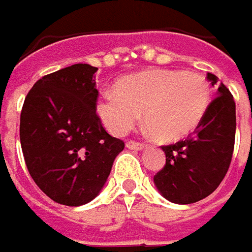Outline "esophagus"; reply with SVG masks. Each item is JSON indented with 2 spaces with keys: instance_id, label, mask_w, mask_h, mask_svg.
<instances>
[{
  "instance_id": "34e87169",
  "label": "esophagus",
  "mask_w": 252,
  "mask_h": 252,
  "mask_svg": "<svg viewBox=\"0 0 252 252\" xmlns=\"http://www.w3.org/2000/svg\"><path fill=\"white\" fill-rule=\"evenodd\" d=\"M126 147L130 148V150H143L146 147V144L144 143H140V141H134V140H129L126 143Z\"/></svg>"
}]
</instances>
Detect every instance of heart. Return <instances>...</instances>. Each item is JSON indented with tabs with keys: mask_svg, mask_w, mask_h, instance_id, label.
<instances>
[{
	"mask_svg": "<svg viewBox=\"0 0 252 252\" xmlns=\"http://www.w3.org/2000/svg\"><path fill=\"white\" fill-rule=\"evenodd\" d=\"M209 87L194 72L150 69L125 76L116 91L105 90L97 101V114L112 134L122 136L140 121L161 141L189 136L205 116Z\"/></svg>",
	"mask_w": 252,
	"mask_h": 252,
	"instance_id": "b5f03b06",
	"label": "heart"
}]
</instances>
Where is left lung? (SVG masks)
<instances>
[{
  "label": "left lung",
  "instance_id": "obj_1",
  "mask_svg": "<svg viewBox=\"0 0 252 252\" xmlns=\"http://www.w3.org/2000/svg\"><path fill=\"white\" fill-rule=\"evenodd\" d=\"M207 79L215 86L218 77ZM236 104L229 89L220 84L205 116L191 134L175 144L162 146L166 162L154 183L166 200L193 204L208 197L226 176L234 150Z\"/></svg>",
  "mask_w": 252,
  "mask_h": 252
}]
</instances>
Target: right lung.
I'll return each mask as SVG.
<instances>
[{
  "mask_svg": "<svg viewBox=\"0 0 252 252\" xmlns=\"http://www.w3.org/2000/svg\"><path fill=\"white\" fill-rule=\"evenodd\" d=\"M97 67L76 63L43 76L20 112V146L29 173L52 201L79 207L101 191L125 143L97 114Z\"/></svg>",
  "mask_w": 252,
  "mask_h": 252,
  "instance_id": "add662e5",
  "label": "right lung"
}]
</instances>
